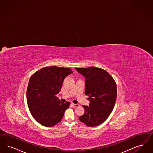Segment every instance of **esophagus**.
Listing matches in <instances>:
<instances>
[{
	"label": "esophagus",
	"instance_id": "1",
	"mask_svg": "<svg viewBox=\"0 0 153 153\" xmlns=\"http://www.w3.org/2000/svg\"><path fill=\"white\" fill-rule=\"evenodd\" d=\"M71 105H73V106L74 107H78L79 106V104H74V103H72Z\"/></svg>",
	"mask_w": 153,
	"mask_h": 153
}]
</instances>
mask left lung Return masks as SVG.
<instances>
[{
	"label": "left lung",
	"mask_w": 153,
	"mask_h": 153,
	"mask_svg": "<svg viewBox=\"0 0 153 153\" xmlns=\"http://www.w3.org/2000/svg\"><path fill=\"white\" fill-rule=\"evenodd\" d=\"M85 78V94L88 106H83L85 114L79 120L88 126H98L105 122L113 110L117 98V85L105 70L90 67L75 68Z\"/></svg>",
	"instance_id": "1"
}]
</instances>
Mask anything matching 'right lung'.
Masks as SVG:
<instances>
[{
  "instance_id": "1",
  "label": "right lung",
  "mask_w": 153,
  "mask_h": 153,
  "mask_svg": "<svg viewBox=\"0 0 153 153\" xmlns=\"http://www.w3.org/2000/svg\"><path fill=\"white\" fill-rule=\"evenodd\" d=\"M71 69L56 66L44 67L31 76L27 90V100L33 118L42 125L53 126L62 119L70 103L56 97L63 80Z\"/></svg>"
}]
</instances>
